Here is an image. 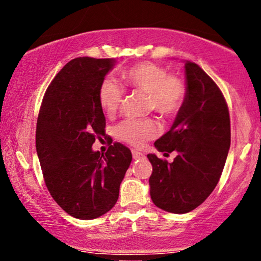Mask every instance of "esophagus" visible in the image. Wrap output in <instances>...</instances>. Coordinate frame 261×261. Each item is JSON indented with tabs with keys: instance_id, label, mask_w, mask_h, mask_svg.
<instances>
[{
	"instance_id": "obj_1",
	"label": "esophagus",
	"mask_w": 261,
	"mask_h": 261,
	"mask_svg": "<svg viewBox=\"0 0 261 261\" xmlns=\"http://www.w3.org/2000/svg\"><path fill=\"white\" fill-rule=\"evenodd\" d=\"M132 154H133V159L134 160H140V159H143L144 158V154L140 153L138 150H132Z\"/></svg>"
}]
</instances>
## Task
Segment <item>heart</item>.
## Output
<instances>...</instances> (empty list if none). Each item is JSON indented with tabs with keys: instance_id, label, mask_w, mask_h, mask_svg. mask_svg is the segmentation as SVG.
I'll use <instances>...</instances> for the list:
<instances>
[{
	"instance_id": "1",
	"label": "heart",
	"mask_w": 261,
	"mask_h": 261,
	"mask_svg": "<svg viewBox=\"0 0 261 261\" xmlns=\"http://www.w3.org/2000/svg\"><path fill=\"white\" fill-rule=\"evenodd\" d=\"M126 85L134 91L148 93V107L163 118H175L186 103L188 87L182 78L168 74L163 66L150 62L135 64L122 72ZM125 92L112 78L103 79L99 86L100 106L108 115H113L121 106ZM159 134V126L153 119H128L115 127V135L134 147L144 146L148 140Z\"/></svg>"
}]
</instances>
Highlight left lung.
<instances>
[{
  "instance_id": "1",
  "label": "left lung",
  "mask_w": 261,
  "mask_h": 261,
  "mask_svg": "<svg viewBox=\"0 0 261 261\" xmlns=\"http://www.w3.org/2000/svg\"><path fill=\"white\" fill-rule=\"evenodd\" d=\"M188 95L169 132L154 144L159 151L177 155L169 163L155 154L150 197L171 214H187L209 197L222 175L231 143L226 100L214 80L196 63L186 62Z\"/></svg>"
}]
</instances>
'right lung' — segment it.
Returning a JSON list of instances; mask_svg holds the SVG:
<instances>
[{"label": "right lung", "mask_w": 261, "mask_h": 261, "mask_svg": "<svg viewBox=\"0 0 261 261\" xmlns=\"http://www.w3.org/2000/svg\"><path fill=\"white\" fill-rule=\"evenodd\" d=\"M114 63L72 59L51 82L39 110L36 150L44 182L56 203L78 219L98 218L115 205L132 162L130 150L119 142L105 154L92 150L95 139L105 136L98 91Z\"/></svg>", "instance_id": "right-lung-1"}]
</instances>
